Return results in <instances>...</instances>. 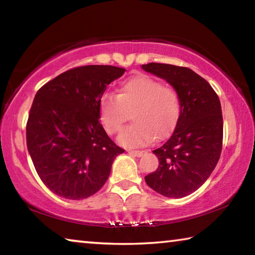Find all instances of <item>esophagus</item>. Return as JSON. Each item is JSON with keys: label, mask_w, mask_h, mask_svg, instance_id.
<instances>
[{"label": "esophagus", "mask_w": 255, "mask_h": 255, "mask_svg": "<svg viewBox=\"0 0 255 255\" xmlns=\"http://www.w3.org/2000/svg\"><path fill=\"white\" fill-rule=\"evenodd\" d=\"M129 153L135 155V156H137V157H140L145 152H144V150H129Z\"/></svg>", "instance_id": "1"}]
</instances>
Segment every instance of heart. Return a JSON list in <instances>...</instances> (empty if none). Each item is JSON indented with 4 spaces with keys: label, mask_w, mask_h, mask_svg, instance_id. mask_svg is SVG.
<instances>
[{
    "label": "heart",
    "mask_w": 255,
    "mask_h": 255,
    "mask_svg": "<svg viewBox=\"0 0 255 255\" xmlns=\"http://www.w3.org/2000/svg\"><path fill=\"white\" fill-rule=\"evenodd\" d=\"M130 112L133 124L120 135V144L147 145L173 130L181 112L180 97L172 88L140 74L120 84L117 96L105 94L99 101V119L109 135L123 130Z\"/></svg>",
    "instance_id": "heart-1"
}]
</instances>
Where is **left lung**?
I'll use <instances>...</instances> for the list:
<instances>
[{"label": "left lung", "mask_w": 255, "mask_h": 255, "mask_svg": "<svg viewBox=\"0 0 255 255\" xmlns=\"http://www.w3.org/2000/svg\"><path fill=\"white\" fill-rule=\"evenodd\" d=\"M141 68L169 82L181 101L174 132L153 150L158 167L145 181L164 197L183 198L206 182L221 157V101L208 82L188 67L149 63Z\"/></svg>", "instance_id": "left-lung-1"}]
</instances>
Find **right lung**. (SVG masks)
I'll list each match as a JSON object with an SVG mask.
<instances>
[{
  "label": "right lung",
  "instance_id": "1",
  "mask_svg": "<svg viewBox=\"0 0 255 255\" xmlns=\"http://www.w3.org/2000/svg\"><path fill=\"white\" fill-rule=\"evenodd\" d=\"M125 68L88 65L72 68L38 90L29 112L27 146L42 182L71 200L91 197L109 178L125 149L99 122V101Z\"/></svg>",
  "mask_w": 255,
  "mask_h": 255
}]
</instances>
